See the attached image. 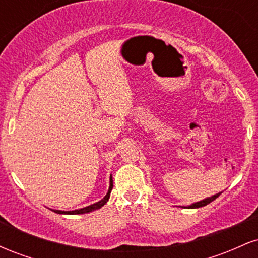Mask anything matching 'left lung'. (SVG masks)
Segmentation results:
<instances>
[{
	"mask_svg": "<svg viewBox=\"0 0 258 258\" xmlns=\"http://www.w3.org/2000/svg\"><path fill=\"white\" fill-rule=\"evenodd\" d=\"M221 193H222V191H221ZM221 193H217V194L212 195V197H210V198H206V199H204V200L197 201V203L191 204V205H189V206H186V207H188V209H199V207L206 206L207 204L212 203V201H214L215 199H217V198L220 197V195H221Z\"/></svg>",
	"mask_w": 258,
	"mask_h": 258,
	"instance_id": "1",
	"label": "left lung"
}]
</instances>
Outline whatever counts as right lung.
<instances>
[{
  "instance_id": "1",
  "label": "right lung",
  "mask_w": 258,
  "mask_h": 258,
  "mask_svg": "<svg viewBox=\"0 0 258 258\" xmlns=\"http://www.w3.org/2000/svg\"><path fill=\"white\" fill-rule=\"evenodd\" d=\"M112 190V176L110 174V182H109V189H108V193L104 198H103L102 200H99L98 203H94L92 204L90 206H86V207H82V209H79V210H74V211H60V210H54V209H51V211L55 212V214H60V215H82V214H88V212H92V211H96V210L100 209L102 206H104L106 203H108L109 198H110V193Z\"/></svg>"
}]
</instances>
